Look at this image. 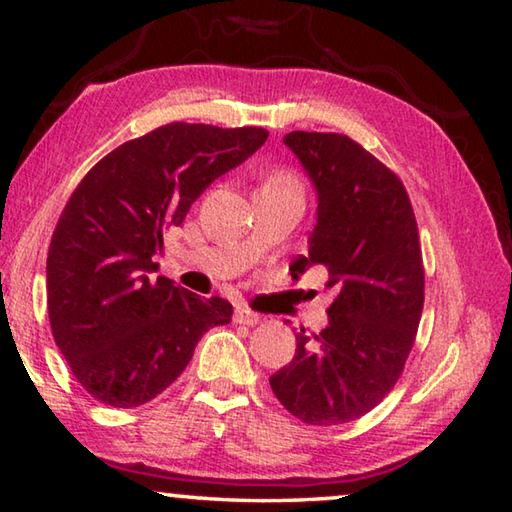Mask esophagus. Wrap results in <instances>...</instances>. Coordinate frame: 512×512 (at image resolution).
<instances>
[{
  "label": "esophagus",
  "instance_id": "obj_1",
  "mask_svg": "<svg viewBox=\"0 0 512 512\" xmlns=\"http://www.w3.org/2000/svg\"><path fill=\"white\" fill-rule=\"evenodd\" d=\"M235 320L239 325H248V327H253V325H257L259 320V314H255V311H250V309H246V307H237L235 309Z\"/></svg>",
  "mask_w": 512,
  "mask_h": 512
}]
</instances>
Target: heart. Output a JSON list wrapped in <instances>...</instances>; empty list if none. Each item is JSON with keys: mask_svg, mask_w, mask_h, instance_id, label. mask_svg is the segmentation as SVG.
<instances>
[{"mask_svg": "<svg viewBox=\"0 0 512 512\" xmlns=\"http://www.w3.org/2000/svg\"><path fill=\"white\" fill-rule=\"evenodd\" d=\"M266 183H273V185H296V180H293L287 171H275L273 176L266 180Z\"/></svg>", "mask_w": 512, "mask_h": 512, "instance_id": "1", "label": "heart"}]
</instances>
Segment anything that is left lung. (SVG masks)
Returning <instances> with one entry per match:
<instances>
[{
    "instance_id": "obj_1",
    "label": "left lung",
    "mask_w": 512,
    "mask_h": 512,
    "mask_svg": "<svg viewBox=\"0 0 512 512\" xmlns=\"http://www.w3.org/2000/svg\"><path fill=\"white\" fill-rule=\"evenodd\" d=\"M316 187L309 255L291 275L323 264L339 287L329 323L296 334V357L268 379L284 409L307 424H343L393 391L413 348L424 305L418 223L402 180L339 133L284 135Z\"/></svg>"
}]
</instances>
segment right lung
<instances>
[{"mask_svg": "<svg viewBox=\"0 0 512 512\" xmlns=\"http://www.w3.org/2000/svg\"><path fill=\"white\" fill-rule=\"evenodd\" d=\"M266 137L257 126L173 121L110 151L69 196L49 244L47 309L58 350L94 400L115 409L151 402L207 329L230 323L228 300L149 273L164 232Z\"/></svg>", "mask_w": 512, "mask_h": 512, "instance_id": "obj_1", "label": "right lung"}]
</instances>
